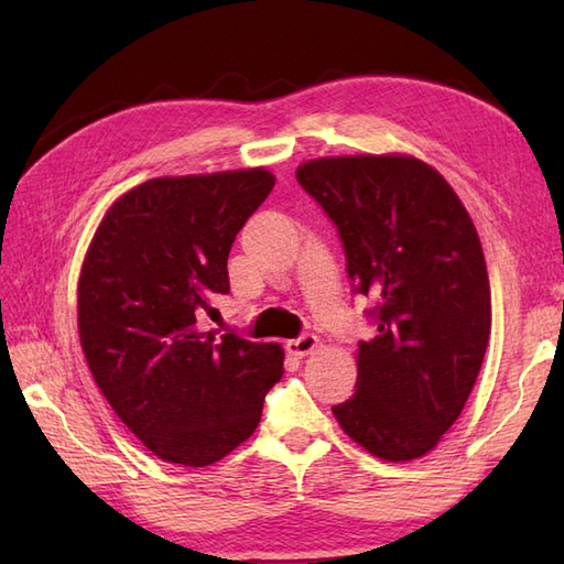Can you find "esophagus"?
<instances>
[{
    "mask_svg": "<svg viewBox=\"0 0 564 564\" xmlns=\"http://www.w3.org/2000/svg\"><path fill=\"white\" fill-rule=\"evenodd\" d=\"M317 346H319V339L315 337V334H303V337L291 339L289 344H285V349H289V354L303 358L307 354H313Z\"/></svg>",
    "mask_w": 564,
    "mask_h": 564,
    "instance_id": "1",
    "label": "esophagus"
}]
</instances>
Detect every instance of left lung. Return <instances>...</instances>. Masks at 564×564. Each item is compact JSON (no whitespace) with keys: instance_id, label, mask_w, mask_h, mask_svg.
<instances>
[{"instance_id":"left-lung-1","label":"left lung","mask_w":564,"mask_h":564,"mask_svg":"<svg viewBox=\"0 0 564 564\" xmlns=\"http://www.w3.org/2000/svg\"><path fill=\"white\" fill-rule=\"evenodd\" d=\"M295 176L337 225L354 291L376 303L354 398L332 412L378 458H422L460 416L487 351L480 237L446 178L410 154L319 158Z\"/></svg>"}]
</instances>
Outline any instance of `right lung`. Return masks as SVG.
Returning a JSON list of instances; mask_svg holds the SVG:
<instances>
[{
    "label": "right lung",
    "mask_w": 564,
    "mask_h": 564,
    "mask_svg": "<svg viewBox=\"0 0 564 564\" xmlns=\"http://www.w3.org/2000/svg\"><path fill=\"white\" fill-rule=\"evenodd\" d=\"M273 184L263 166L150 178L113 203L84 257L82 351L113 412L166 463L223 460L283 376L281 344L198 325L230 293L227 254Z\"/></svg>",
    "instance_id": "add662e5"
}]
</instances>
